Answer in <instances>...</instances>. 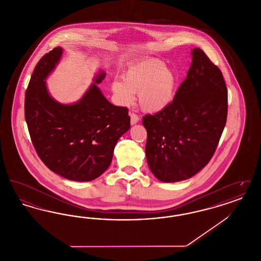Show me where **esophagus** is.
Wrapping results in <instances>:
<instances>
[{"instance_id":"1","label":"esophagus","mask_w":261,"mask_h":261,"mask_svg":"<svg viewBox=\"0 0 261 261\" xmlns=\"http://www.w3.org/2000/svg\"><path fill=\"white\" fill-rule=\"evenodd\" d=\"M130 122H131V125L136 124L137 122L139 121V116L135 114V113H130Z\"/></svg>"}]
</instances>
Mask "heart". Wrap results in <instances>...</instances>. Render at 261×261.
Returning <instances> with one entry per match:
<instances>
[{
    "label": "heart",
    "mask_w": 261,
    "mask_h": 261,
    "mask_svg": "<svg viewBox=\"0 0 261 261\" xmlns=\"http://www.w3.org/2000/svg\"><path fill=\"white\" fill-rule=\"evenodd\" d=\"M123 82L114 80L112 92L121 105L133 101L139 94L143 111L154 113L166 109L176 95L179 77L175 70L160 60H147L128 67L122 75Z\"/></svg>",
    "instance_id": "obj_1"
}]
</instances>
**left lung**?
<instances>
[{
    "mask_svg": "<svg viewBox=\"0 0 261 261\" xmlns=\"http://www.w3.org/2000/svg\"><path fill=\"white\" fill-rule=\"evenodd\" d=\"M192 63L172 102L143 117L146 156L151 173L173 183L193 177L211 160L227 119L228 95L220 69L203 50H191Z\"/></svg>",
    "mask_w": 261,
    "mask_h": 261,
    "instance_id": "8db88e82",
    "label": "left lung"
}]
</instances>
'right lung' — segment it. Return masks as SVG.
<instances>
[{"instance_id":"obj_1","label":"right lung","mask_w":261,"mask_h":261,"mask_svg":"<svg viewBox=\"0 0 261 261\" xmlns=\"http://www.w3.org/2000/svg\"><path fill=\"white\" fill-rule=\"evenodd\" d=\"M62 56V47H57L35 66L25 93V120L37 154L50 170L68 180L92 181L111 165L118 139L130 129V116L100 92L97 84L106 77L103 70L74 103L53 99L46 79Z\"/></svg>"}]
</instances>
